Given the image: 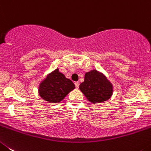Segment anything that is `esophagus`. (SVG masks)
Here are the masks:
<instances>
[{"label":"esophagus","instance_id":"34e87169","mask_svg":"<svg viewBox=\"0 0 151 151\" xmlns=\"http://www.w3.org/2000/svg\"><path fill=\"white\" fill-rule=\"evenodd\" d=\"M74 84H75L76 88H77V89H78L79 86H80V83H79V82H75V83H74Z\"/></svg>","mask_w":151,"mask_h":151}]
</instances>
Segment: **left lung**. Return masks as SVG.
<instances>
[{
    "label": "left lung",
    "instance_id": "left-lung-1",
    "mask_svg": "<svg viewBox=\"0 0 151 151\" xmlns=\"http://www.w3.org/2000/svg\"><path fill=\"white\" fill-rule=\"evenodd\" d=\"M79 88L86 98L93 104L107 101L113 93L111 83L104 74L96 70L86 73L84 81Z\"/></svg>",
    "mask_w": 151,
    "mask_h": 151
}]
</instances>
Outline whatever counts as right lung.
<instances>
[{"instance_id":"right-lung-1","label":"right lung","mask_w":151,"mask_h":151,"mask_svg":"<svg viewBox=\"0 0 151 151\" xmlns=\"http://www.w3.org/2000/svg\"><path fill=\"white\" fill-rule=\"evenodd\" d=\"M75 88L72 81L66 78L57 68L47 76L39 86V95L50 103H58Z\"/></svg>"}]
</instances>
